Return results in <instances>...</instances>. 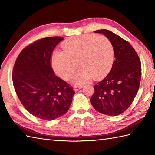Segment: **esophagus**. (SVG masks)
Masks as SVG:
<instances>
[{
  "label": "esophagus",
  "instance_id": "esophagus-1",
  "mask_svg": "<svg viewBox=\"0 0 155 155\" xmlns=\"http://www.w3.org/2000/svg\"><path fill=\"white\" fill-rule=\"evenodd\" d=\"M83 87V86H81V85H78V84H75L74 85V91H78L79 89Z\"/></svg>",
  "mask_w": 155,
  "mask_h": 155
}]
</instances>
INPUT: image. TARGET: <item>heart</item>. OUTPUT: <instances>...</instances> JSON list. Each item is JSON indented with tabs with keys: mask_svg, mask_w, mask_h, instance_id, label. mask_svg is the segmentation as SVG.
I'll use <instances>...</instances> for the list:
<instances>
[{
	"mask_svg": "<svg viewBox=\"0 0 155 155\" xmlns=\"http://www.w3.org/2000/svg\"><path fill=\"white\" fill-rule=\"evenodd\" d=\"M63 51L52 56L54 71L64 80H68L78 67L74 82L83 83L92 76L99 78L108 70L114 58V47L110 39L103 35H84L72 37L62 44Z\"/></svg>",
	"mask_w": 155,
	"mask_h": 155,
	"instance_id": "obj_1",
	"label": "heart"
}]
</instances>
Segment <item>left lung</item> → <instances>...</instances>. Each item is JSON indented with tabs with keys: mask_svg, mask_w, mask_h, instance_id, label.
<instances>
[{
	"mask_svg": "<svg viewBox=\"0 0 155 155\" xmlns=\"http://www.w3.org/2000/svg\"><path fill=\"white\" fill-rule=\"evenodd\" d=\"M110 39L115 59L103 80L94 86L91 103L96 110L108 116L123 113L130 106L139 91L141 78L139 57L128 41L110 31L98 30Z\"/></svg>",
	"mask_w": 155,
	"mask_h": 155,
	"instance_id": "left-lung-1",
	"label": "left lung"
}]
</instances>
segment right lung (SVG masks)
Listing matches in <instances>:
<instances>
[{
  "label": "right lung",
  "instance_id": "obj_1",
  "mask_svg": "<svg viewBox=\"0 0 155 155\" xmlns=\"http://www.w3.org/2000/svg\"><path fill=\"white\" fill-rule=\"evenodd\" d=\"M62 37H45L20 52L12 71V83L26 110L40 119L52 120L70 108L75 92L54 74L51 59Z\"/></svg>",
  "mask_w": 155,
  "mask_h": 155
}]
</instances>
